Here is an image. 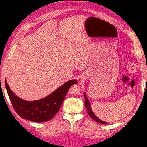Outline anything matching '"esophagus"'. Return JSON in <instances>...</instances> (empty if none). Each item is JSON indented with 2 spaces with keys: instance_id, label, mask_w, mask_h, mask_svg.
<instances>
[{
  "instance_id": "obj_1",
  "label": "esophagus",
  "mask_w": 147,
  "mask_h": 147,
  "mask_svg": "<svg viewBox=\"0 0 147 147\" xmlns=\"http://www.w3.org/2000/svg\"><path fill=\"white\" fill-rule=\"evenodd\" d=\"M81 79H83V78H82V77H81Z\"/></svg>"
}]
</instances>
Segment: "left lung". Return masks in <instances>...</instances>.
<instances>
[{
	"label": "left lung",
	"mask_w": 147,
	"mask_h": 147,
	"mask_svg": "<svg viewBox=\"0 0 147 147\" xmlns=\"http://www.w3.org/2000/svg\"><path fill=\"white\" fill-rule=\"evenodd\" d=\"M84 97H85V107L86 108V110H87L88 115L92 119H93L94 121H95L97 122L100 123H102V124H107V122L100 120L99 118L97 117L94 115V113H93V110H92V109H91V105H90V102H89V100H88V99L87 98V96H86L85 92L84 93Z\"/></svg>",
	"instance_id": "8db88e82"
}]
</instances>
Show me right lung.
Returning a JSON list of instances; mask_svg holds the SVG:
<instances>
[{"label":"right lung","mask_w":147,"mask_h":147,"mask_svg":"<svg viewBox=\"0 0 147 147\" xmlns=\"http://www.w3.org/2000/svg\"><path fill=\"white\" fill-rule=\"evenodd\" d=\"M77 83L78 81L75 79L68 80L44 98L34 101H26L16 96L5 79V86L16 112L22 118L35 122H47L55 116L68 90Z\"/></svg>","instance_id":"obj_1"}]
</instances>
